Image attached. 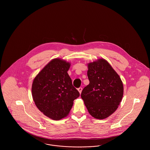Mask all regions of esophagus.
<instances>
[{"label": "esophagus", "mask_w": 150, "mask_h": 150, "mask_svg": "<svg viewBox=\"0 0 150 150\" xmlns=\"http://www.w3.org/2000/svg\"><path fill=\"white\" fill-rule=\"evenodd\" d=\"M82 88H78V91L79 92V93H80V94H81V92H82Z\"/></svg>", "instance_id": "34e87169"}]
</instances>
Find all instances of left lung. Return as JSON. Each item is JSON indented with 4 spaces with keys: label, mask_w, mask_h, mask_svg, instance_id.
Here are the masks:
<instances>
[{
    "label": "left lung",
    "mask_w": 150,
    "mask_h": 150,
    "mask_svg": "<svg viewBox=\"0 0 150 150\" xmlns=\"http://www.w3.org/2000/svg\"><path fill=\"white\" fill-rule=\"evenodd\" d=\"M89 84L81 97L93 117L103 120L118 108L124 94L122 81L112 66L103 58L88 64Z\"/></svg>",
    "instance_id": "8db88e82"
}]
</instances>
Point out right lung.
<instances>
[{
  "label": "right lung",
  "instance_id": "1",
  "mask_svg": "<svg viewBox=\"0 0 150 150\" xmlns=\"http://www.w3.org/2000/svg\"><path fill=\"white\" fill-rule=\"evenodd\" d=\"M70 67L69 62L53 59L37 74L32 83V98L36 107L53 120L66 117L74 100L80 96L67 73Z\"/></svg>",
  "mask_w": 150,
  "mask_h": 150
}]
</instances>
